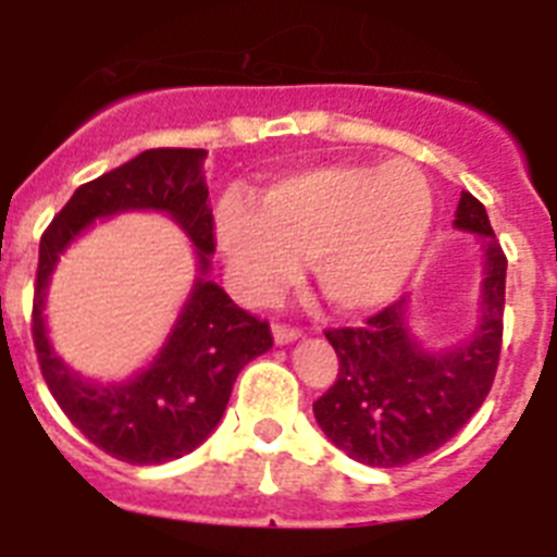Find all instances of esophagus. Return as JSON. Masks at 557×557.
<instances>
[{"mask_svg":"<svg viewBox=\"0 0 557 557\" xmlns=\"http://www.w3.org/2000/svg\"><path fill=\"white\" fill-rule=\"evenodd\" d=\"M295 337H301V329L298 326H287V323H273V339L278 346L284 343H293Z\"/></svg>","mask_w":557,"mask_h":557,"instance_id":"esophagus-1","label":"esophagus"}]
</instances>
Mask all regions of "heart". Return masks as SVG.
I'll use <instances>...</instances> for the list:
<instances>
[{"label":"heart","instance_id":"1","mask_svg":"<svg viewBox=\"0 0 557 557\" xmlns=\"http://www.w3.org/2000/svg\"><path fill=\"white\" fill-rule=\"evenodd\" d=\"M432 220L430 181L410 161L323 164L275 178L259 206L228 191L218 206V243L243 301H273L309 256L323 298L366 312L405 287Z\"/></svg>","mask_w":557,"mask_h":557}]
</instances>
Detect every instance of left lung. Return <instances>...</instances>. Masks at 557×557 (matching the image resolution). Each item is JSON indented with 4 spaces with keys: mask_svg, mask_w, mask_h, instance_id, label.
Instances as JSON below:
<instances>
[{
    "mask_svg": "<svg viewBox=\"0 0 557 557\" xmlns=\"http://www.w3.org/2000/svg\"><path fill=\"white\" fill-rule=\"evenodd\" d=\"M455 225L485 245L480 326L462 346L430 351L410 334V301L398 298L362 326L329 329L339 359L334 385L312 405L337 449L354 460L396 469L455 437L494 385L502 351L508 259L485 206L462 191Z\"/></svg>",
    "mask_w": 557,
    "mask_h": 557,
    "instance_id": "left-lung-1",
    "label": "left lung"
}]
</instances>
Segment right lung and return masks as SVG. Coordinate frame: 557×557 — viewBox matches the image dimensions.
<instances>
[{
	"label": "right lung",
	"mask_w": 557,
	"mask_h": 557,
	"mask_svg": "<svg viewBox=\"0 0 557 557\" xmlns=\"http://www.w3.org/2000/svg\"><path fill=\"white\" fill-rule=\"evenodd\" d=\"M206 150L159 147L77 186L41 236L33 295V343L49 393L83 435L116 460L156 466L198 449L223 418L236 373L273 346L270 323L236 307L206 278L214 218ZM131 208L166 210L199 248L201 275L153 366L122 386H95L62 366L42 326V298L57 256L95 219Z\"/></svg>",
	"instance_id": "obj_1"
}]
</instances>
